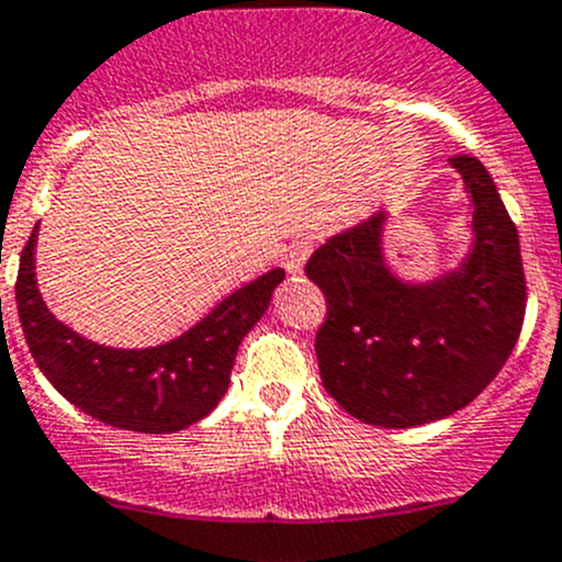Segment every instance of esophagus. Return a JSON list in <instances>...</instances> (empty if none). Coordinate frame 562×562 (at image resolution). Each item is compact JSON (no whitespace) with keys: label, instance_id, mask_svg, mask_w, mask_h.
<instances>
[{"label":"esophagus","instance_id":"obj_1","mask_svg":"<svg viewBox=\"0 0 562 562\" xmlns=\"http://www.w3.org/2000/svg\"><path fill=\"white\" fill-rule=\"evenodd\" d=\"M312 250H315V239L308 234H301L292 239V245L286 247V270L290 272H301L303 265H306V259L312 256Z\"/></svg>","mask_w":562,"mask_h":562}]
</instances>
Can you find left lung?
Returning <instances> with one entry per match:
<instances>
[{
  "label": "left lung",
  "mask_w": 562,
  "mask_h": 562,
  "mask_svg": "<svg viewBox=\"0 0 562 562\" xmlns=\"http://www.w3.org/2000/svg\"><path fill=\"white\" fill-rule=\"evenodd\" d=\"M473 203V250L429 284H404L382 254L384 211L306 261L326 295L315 351L323 387L353 418L409 429L449 418L498 375L527 308L521 247L482 161L454 156Z\"/></svg>",
  "instance_id": "obj_1"
}]
</instances>
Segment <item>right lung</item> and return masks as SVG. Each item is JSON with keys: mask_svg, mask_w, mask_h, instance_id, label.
<instances>
[{"mask_svg": "<svg viewBox=\"0 0 562 562\" xmlns=\"http://www.w3.org/2000/svg\"><path fill=\"white\" fill-rule=\"evenodd\" d=\"M30 234L15 278V306L35 364L66 401L116 429L169 435L209 415L231 384L239 342L270 306L284 270H270L225 297L178 339L142 351L105 348L55 321L35 284Z\"/></svg>", "mask_w": 562, "mask_h": 562, "instance_id": "1", "label": "right lung"}]
</instances>
